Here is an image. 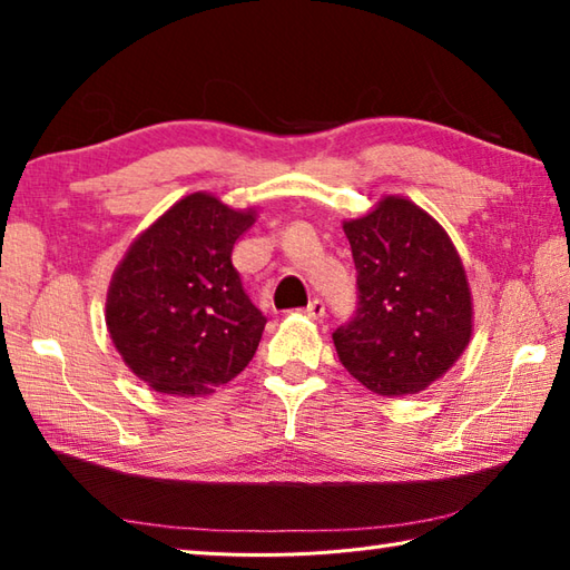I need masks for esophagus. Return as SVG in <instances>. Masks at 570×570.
Masks as SVG:
<instances>
[{
	"label": "esophagus",
	"mask_w": 570,
	"mask_h": 570,
	"mask_svg": "<svg viewBox=\"0 0 570 570\" xmlns=\"http://www.w3.org/2000/svg\"><path fill=\"white\" fill-rule=\"evenodd\" d=\"M304 314L308 318H321L326 314V306H324V302H321V298H314V302H308V306L304 308Z\"/></svg>",
	"instance_id": "obj_1"
}]
</instances>
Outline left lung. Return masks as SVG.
<instances>
[{"label": "left lung", "mask_w": 570, "mask_h": 570, "mask_svg": "<svg viewBox=\"0 0 570 570\" xmlns=\"http://www.w3.org/2000/svg\"><path fill=\"white\" fill-rule=\"evenodd\" d=\"M358 308L334 331L351 376L379 396L421 393L446 376L473 336V298L446 229L406 196L389 194L344 222Z\"/></svg>", "instance_id": "left-lung-1"}]
</instances>
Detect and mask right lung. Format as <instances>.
Listing matches in <instances>:
<instances>
[{
    "label": "right lung",
    "mask_w": 570,
    "mask_h": 570,
    "mask_svg": "<svg viewBox=\"0 0 570 570\" xmlns=\"http://www.w3.org/2000/svg\"><path fill=\"white\" fill-rule=\"evenodd\" d=\"M256 209L194 191L151 222L114 268L107 331L134 376L164 396H206L254 358L266 318L232 249Z\"/></svg>",
    "instance_id": "1"
}]
</instances>
